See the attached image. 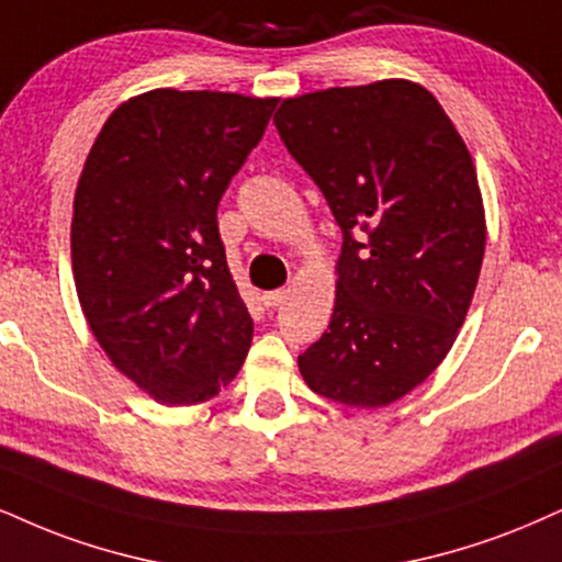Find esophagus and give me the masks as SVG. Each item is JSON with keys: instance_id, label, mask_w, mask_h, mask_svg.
<instances>
[{"instance_id": "34e87169", "label": "esophagus", "mask_w": 562, "mask_h": 562, "mask_svg": "<svg viewBox=\"0 0 562 562\" xmlns=\"http://www.w3.org/2000/svg\"><path fill=\"white\" fill-rule=\"evenodd\" d=\"M286 300H289L286 289H276V292L262 294V304H266V307H279V304H283Z\"/></svg>"}]
</instances>
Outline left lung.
Instances as JSON below:
<instances>
[{
	"instance_id": "obj_1",
	"label": "left lung",
	"mask_w": 562,
	"mask_h": 562,
	"mask_svg": "<svg viewBox=\"0 0 562 562\" xmlns=\"http://www.w3.org/2000/svg\"><path fill=\"white\" fill-rule=\"evenodd\" d=\"M273 124L344 232L304 383L346 406L393 404L446 359L472 304L487 241L472 154L412 80L296 95Z\"/></svg>"
}]
</instances>
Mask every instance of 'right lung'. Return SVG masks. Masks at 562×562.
Listing matches in <instances>:
<instances>
[{
    "mask_svg": "<svg viewBox=\"0 0 562 562\" xmlns=\"http://www.w3.org/2000/svg\"><path fill=\"white\" fill-rule=\"evenodd\" d=\"M276 99L156 88L116 106L75 190L82 315L122 375L169 406L228 385L252 341L218 234V200Z\"/></svg>",
    "mask_w": 562,
    "mask_h": 562,
    "instance_id": "add662e5",
    "label": "right lung"
}]
</instances>
